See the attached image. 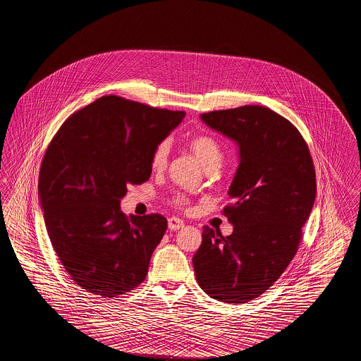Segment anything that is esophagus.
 <instances>
[{
    "mask_svg": "<svg viewBox=\"0 0 361 361\" xmlns=\"http://www.w3.org/2000/svg\"><path fill=\"white\" fill-rule=\"evenodd\" d=\"M168 226H169V228L171 230H180V228H183L185 224H184V221L183 219H180V218H176V216H172V218H169L168 219Z\"/></svg>",
    "mask_w": 361,
    "mask_h": 361,
    "instance_id": "34e87169",
    "label": "esophagus"
}]
</instances>
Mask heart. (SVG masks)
<instances>
[{
    "label": "heart",
    "mask_w": 361,
    "mask_h": 361,
    "mask_svg": "<svg viewBox=\"0 0 361 361\" xmlns=\"http://www.w3.org/2000/svg\"><path fill=\"white\" fill-rule=\"evenodd\" d=\"M189 147L195 153V155L200 159V162L206 166L207 169L209 168H216L222 158H224V149L221 142L211 134L200 133L195 134L189 137ZM169 153H171V145L168 140H159L150 155V164L154 171H162L168 165L169 159ZM172 203L174 206L180 208H185L188 206V199L183 193H176L173 196Z\"/></svg>",
    "instance_id": "b5f03b06"
}]
</instances>
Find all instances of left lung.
I'll return each mask as SVG.
<instances>
[{"mask_svg":"<svg viewBox=\"0 0 361 361\" xmlns=\"http://www.w3.org/2000/svg\"><path fill=\"white\" fill-rule=\"evenodd\" d=\"M234 139L240 161L222 212L233 234L203 227L192 258L202 290L224 303H245L269 290L295 257L315 200V169L299 130L262 105L202 114Z\"/></svg>","mask_w":361,"mask_h":361,"instance_id":"obj_1","label":"left lung"}]
</instances>
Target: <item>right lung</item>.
Wrapping results in <instances>:
<instances>
[{"mask_svg": "<svg viewBox=\"0 0 361 361\" xmlns=\"http://www.w3.org/2000/svg\"><path fill=\"white\" fill-rule=\"evenodd\" d=\"M169 111L108 94L56 131L39 172V196L52 247L86 292L116 298L146 279L168 221L121 212L127 185L152 174L155 145L183 121Z\"/></svg>", "mask_w": 361, "mask_h": 361, "instance_id": "add662e5", "label": "right lung"}]
</instances>
